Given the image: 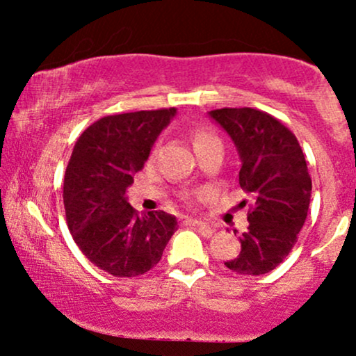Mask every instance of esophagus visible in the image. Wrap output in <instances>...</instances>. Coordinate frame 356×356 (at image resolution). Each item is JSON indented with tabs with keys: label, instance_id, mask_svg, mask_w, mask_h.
Returning <instances> with one entry per match:
<instances>
[{
	"label": "esophagus",
	"instance_id": "obj_1",
	"mask_svg": "<svg viewBox=\"0 0 356 356\" xmlns=\"http://www.w3.org/2000/svg\"><path fill=\"white\" fill-rule=\"evenodd\" d=\"M186 226H194V227H199V229H202L204 232H207V234H212L214 232V227L209 226L207 222H202V220H197V219H184L182 220Z\"/></svg>",
	"mask_w": 356,
	"mask_h": 356
}]
</instances>
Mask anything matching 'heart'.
Returning <instances> with one entry per match:
<instances>
[{
  "label": "heart",
  "instance_id": "obj_1",
  "mask_svg": "<svg viewBox=\"0 0 356 356\" xmlns=\"http://www.w3.org/2000/svg\"><path fill=\"white\" fill-rule=\"evenodd\" d=\"M191 140H192V145H194V149L197 150L199 147H202V145H206V144H211V142L219 140V138L216 137L212 132H209V130L197 129V130H194V132H192Z\"/></svg>",
  "mask_w": 356,
  "mask_h": 356
}]
</instances>
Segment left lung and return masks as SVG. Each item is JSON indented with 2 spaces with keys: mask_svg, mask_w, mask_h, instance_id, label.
Returning <instances> with one entry per match:
<instances>
[{
  "mask_svg": "<svg viewBox=\"0 0 356 356\" xmlns=\"http://www.w3.org/2000/svg\"><path fill=\"white\" fill-rule=\"evenodd\" d=\"M209 115L238 147L239 186L252 197L241 252L224 264L238 275H266L291 252L308 216L312 177L305 154L295 134L263 110L226 107Z\"/></svg>",
  "mask_w": 356,
  "mask_h": 356,
  "instance_id": "left-lung-1",
  "label": "left lung"
}]
</instances>
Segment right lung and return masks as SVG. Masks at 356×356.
I'll use <instances>...</instances> for the list:
<instances>
[{"instance_id":"add662e5","label":"right lung","mask_w":356,"mask_h":356,"mask_svg":"<svg viewBox=\"0 0 356 356\" xmlns=\"http://www.w3.org/2000/svg\"><path fill=\"white\" fill-rule=\"evenodd\" d=\"M175 108L118 113L79 137L63 179L68 229L90 263L115 277H134L161 261L177 220L164 211L138 212L127 202L134 174L144 169L155 138Z\"/></svg>"}]
</instances>
